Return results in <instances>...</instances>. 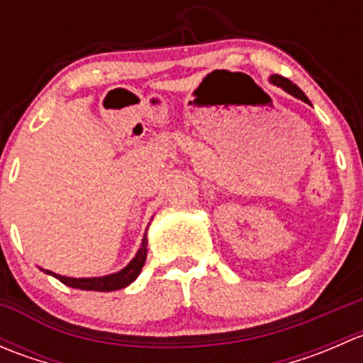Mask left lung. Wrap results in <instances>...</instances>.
<instances>
[{
	"label": "left lung",
	"instance_id": "obj_1",
	"mask_svg": "<svg viewBox=\"0 0 363 363\" xmlns=\"http://www.w3.org/2000/svg\"><path fill=\"white\" fill-rule=\"evenodd\" d=\"M270 80H272V82L276 84V86L283 87V89L286 91V93L294 94V96H295V98H298V100L306 101V104H311V101L307 100L306 94H303L302 91H300V87H298V86H295V84L291 82V80H288L286 77H283V75H272V77H270Z\"/></svg>",
	"mask_w": 363,
	"mask_h": 363
}]
</instances>
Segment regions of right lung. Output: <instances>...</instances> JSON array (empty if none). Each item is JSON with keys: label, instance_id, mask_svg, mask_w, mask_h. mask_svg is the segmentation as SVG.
Instances as JSON below:
<instances>
[{"label": "right lung", "instance_id": "add662e5", "mask_svg": "<svg viewBox=\"0 0 363 363\" xmlns=\"http://www.w3.org/2000/svg\"><path fill=\"white\" fill-rule=\"evenodd\" d=\"M145 258H147V237L144 235L142 239V246L138 250L137 256L130 262V265L124 267L121 272L111 274V276L105 277H87V279H75V277H65L60 274H54L50 270H47V274L54 276L56 279H60L61 283L67 284V286L79 288V290H89V291H113L121 290V288L128 286L130 283H133L137 279V276L140 274L142 267H144Z\"/></svg>", "mask_w": 363, "mask_h": 363}]
</instances>
